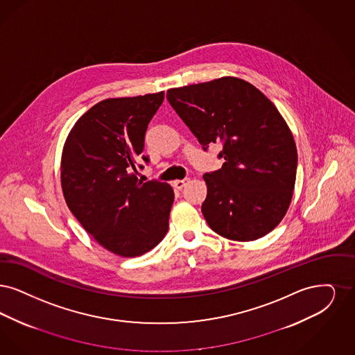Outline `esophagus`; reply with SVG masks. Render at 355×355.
Masks as SVG:
<instances>
[{
	"instance_id": "obj_1",
	"label": "esophagus",
	"mask_w": 355,
	"mask_h": 355,
	"mask_svg": "<svg viewBox=\"0 0 355 355\" xmlns=\"http://www.w3.org/2000/svg\"><path fill=\"white\" fill-rule=\"evenodd\" d=\"M188 182H189V179H183V180H175V182H173V187H175L176 189H183Z\"/></svg>"
}]
</instances>
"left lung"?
I'll use <instances>...</instances> for the list:
<instances>
[{"instance_id":"obj_1","label":"left lung","mask_w":355,"mask_h":355,"mask_svg":"<svg viewBox=\"0 0 355 355\" xmlns=\"http://www.w3.org/2000/svg\"><path fill=\"white\" fill-rule=\"evenodd\" d=\"M167 99L204 151L223 146V167L202 176L201 212L211 230L234 241L273 231L289 208L297 172L293 135L275 105L233 77L171 89Z\"/></svg>"}]
</instances>
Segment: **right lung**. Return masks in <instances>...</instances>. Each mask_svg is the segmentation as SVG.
<instances>
[{"label":"right lung","mask_w":355,"mask_h":355,"mask_svg":"<svg viewBox=\"0 0 355 355\" xmlns=\"http://www.w3.org/2000/svg\"><path fill=\"white\" fill-rule=\"evenodd\" d=\"M164 93L105 99L73 127L62 154L67 207L82 227L110 252L137 257L168 231L173 191L159 180H139L150 163L141 155L148 123Z\"/></svg>","instance_id":"1"}]
</instances>
